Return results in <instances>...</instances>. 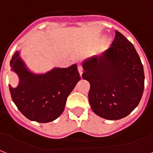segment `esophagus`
<instances>
[{
	"mask_svg": "<svg viewBox=\"0 0 153 153\" xmlns=\"http://www.w3.org/2000/svg\"><path fill=\"white\" fill-rule=\"evenodd\" d=\"M77 69H78V72L80 73V75H81L83 73V68L81 65H78L77 66Z\"/></svg>",
	"mask_w": 153,
	"mask_h": 153,
	"instance_id": "obj_1",
	"label": "esophagus"
}]
</instances>
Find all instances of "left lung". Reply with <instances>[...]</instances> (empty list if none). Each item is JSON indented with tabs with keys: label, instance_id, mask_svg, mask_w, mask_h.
<instances>
[{
	"label": "left lung",
	"instance_id": "obj_1",
	"mask_svg": "<svg viewBox=\"0 0 153 153\" xmlns=\"http://www.w3.org/2000/svg\"><path fill=\"white\" fill-rule=\"evenodd\" d=\"M83 69V79L90 84L89 104L99 117L121 119L140 103L144 88L143 65L133 45L117 30L111 47L84 62Z\"/></svg>",
	"mask_w": 153,
	"mask_h": 153
}]
</instances>
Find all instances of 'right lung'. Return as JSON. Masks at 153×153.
I'll return each mask as SVG.
<instances>
[{"label":"right lung","mask_w":153,"mask_h":153,"mask_svg":"<svg viewBox=\"0 0 153 153\" xmlns=\"http://www.w3.org/2000/svg\"><path fill=\"white\" fill-rule=\"evenodd\" d=\"M10 67L20 79L16 88L9 85L13 101L26 118L39 123H48L60 117L68 96L80 80L76 65L35 75L26 68L18 52L13 56Z\"/></svg>","instance_id":"1"}]
</instances>
